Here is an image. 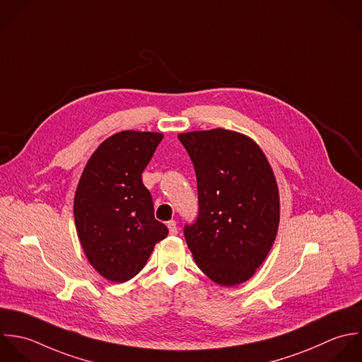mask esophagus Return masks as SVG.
I'll list each match as a JSON object with an SVG mask.
<instances>
[{
  "mask_svg": "<svg viewBox=\"0 0 362 362\" xmlns=\"http://www.w3.org/2000/svg\"><path fill=\"white\" fill-rule=\"evenodd\" d=\"M168 228H169V233L172 234V235H176L177 234V224H176V221H169L168 223Z\"/></svg>",
  "mask_w": 362,
  "mask_h": 362,
  "instance_id": "34e87169",
  "label": "esophagus"
}]
</instances>
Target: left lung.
<instances>
[{"instance_id": "1", "label": "left lung", "mask_w": 362, "mask_h": 362, "mask_svg": "<svg viewBox=\"0 0 362 362\" xmlns=\"http://www.w3.org/2000/svg\"><path fill=\"white\" fill-rule=\"evenodd\" d=\"M196 172L199 216L185 226L197 267L216 284L248 281L279 227V190L262 149L247 135L216 128L177 135Z\"/></svg>"}]
</instances>
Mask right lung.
Masks as SVG:
<instances>
[{
  "label": "right lung",
  "mask_w": 362,
  "mask_h": 362,
  "mask_svg": "<svg viewBox=\"0 0 362 362\" xmlns=\"http://www.w3.org/2000/svg\"><path fill=\"white\" fill-rule=\"evenodd\" d=\"M163 135L121 131L90 156L74 194V223L91 267L122 284L145 267L168 228L153 216L142 172Z\"/></svg>",
  "instance_id": "1"
}]
</instances>
